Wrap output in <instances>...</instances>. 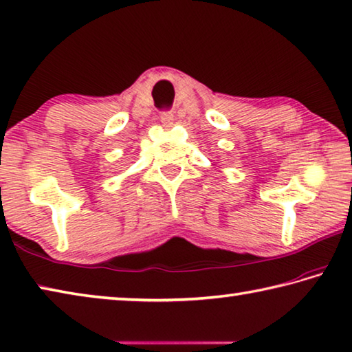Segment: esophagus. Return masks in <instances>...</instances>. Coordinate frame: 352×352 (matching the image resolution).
I'll return each instance as SVG.
<instances>
[{
  "instance_id": "esophagus-1",
  "label": "esophagus",
  "mask_w": 352,
  "mask_h": 352,
  "mask_svg": "<svg viewBox=\"0 0 352 352\" xmlns=\"http://www.w3.org/2000/svg\"><path fill=\"white\" fill-rule=\"evenodd\" d=\"M161 122L165 125V127H170L173 124V113L171 111H162L161 113Z\"/></svg>"
}]
</instances>
